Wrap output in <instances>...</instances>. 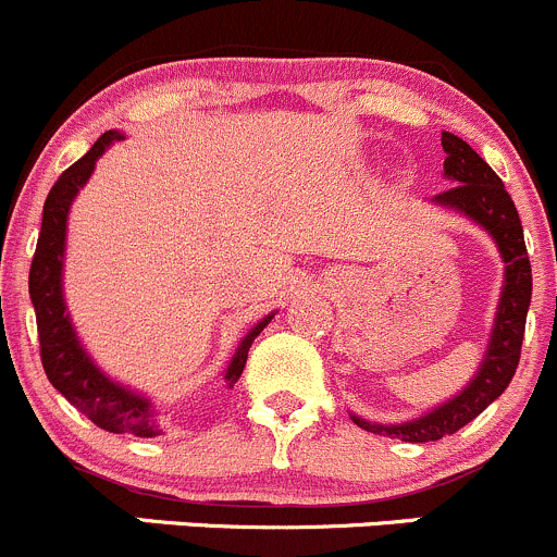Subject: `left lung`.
I'll list each match as a JSON object with an SVG mask.
<instances>
[{"instance_id": "8db88e82", "label": "left lung", "mask_w": 557, "mask_h": 557, "mask_svg": "<svg viewBox=\"0 0 557 557\" xmlns=\"http://www.w3.org/2000/svg\"><path fill=\"white\" fill-rule=\"evenodd\" d=\"M443 150V169L453 187L434 195V203L469 216V220L478 222L480 227L491 233L504 260V286L502 297H498L496 319H493L488 351H485L478 375L469 381V386L461 394L429 410L426 416L412 418V421L405 423H388V426L351 416L354 423L367 429V432L386 434V437L403 440V443L443 440L445 434L458 432L469 421H474L493 399L502 397L504 388L512 381L515 370H518L525 317H529L531 306V262L529 251H525L523 225H520L512 198L504 190L496 171L467 141L445 131Z\"/></svg>"}]
</instances>
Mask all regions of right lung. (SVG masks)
I'll return each mask as SVG.
<instances>
[{"label":"right lung","instance_id":"obj_1","mask_svg":"<svg viewBox=\"0 0 557 557\" xmlns=\"http://www.w3.org/2000/svg\"><path fill=\"white\" fill-rule=\"evenodd\" d=\"M123 139L117 131H107L83 158L74 165H69L50 187L48 200L42 209V231L37 238V251H34L32 271H28V295H32L34 313H37V332H39V354H42V367L48 381L59 388L61 394L77 407L83 416H88L96 426L112 434H134V437H154L160 434L154 407L147 397L120 386L112 377H107L88 351L79 343L74 332L72 319H69L66 300H64V249H66V216L72 209L74 195L79 187L90 180L96 169V160L107 152L112 141ZM265 317L260 324L246 332L244 341L238 343L231 364L225 370V383L233 388L244 372L246 357L260 335L268 326Z\"/></svg>","mask_w":557,"mask_h":557}]
</instances>
